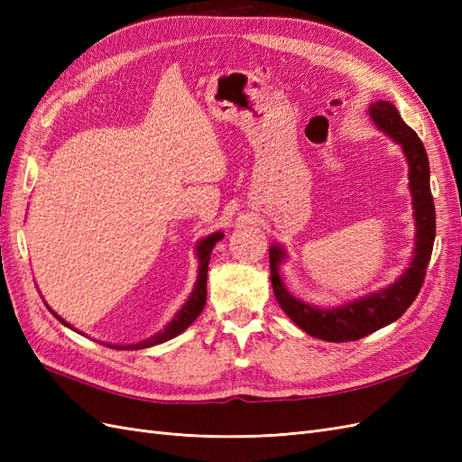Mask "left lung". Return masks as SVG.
Returning <instances> with one entry per match:
<instances>
[{"label":"left lung","instance_id":"8db88e82","mask_svg":"<svg viewBox=\"0 0 462 462\" xmlns=\"http://www.w3.org/2000/svg\"><path fill=\"white\" fill-rule=\"evenodd\" d=\"M368 111L375 127L402 148L409 163V190L412 197V216L416 226L412 260L409 268L393 283L380 291H374L366 297H358L355 300L333 306V309H319V306L304 302L289 292L282 273H279V265L287 260V250L282 245L270 246L272 287L282 310L302 331L316 339L331 343L366 337V335L393 324L395 319L407 312L422 289L433 241H436V208H433L430 190V162L422 141L401 119L397 107L391 102H372Z\"/></svg>","mask_w":462,"mask_h":462}]
</instances>
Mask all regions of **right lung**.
I'll return each mask as SVG.
<instances>
[{
  "label": "right lung",
  "instance_id": "obj_1",
  "mask_svg": "<svg viewBox=\"0 0 462 462\" xmlns=\"http://www.w3.org/2000/svg\"><path fill=\"white\" fill-rule=\"evenodd\" d=\"M223 239V233L216 231L212 235L204 236L202 241H199L197 245V258H199V275H197V283H194V289L190 292V297L187 299V302L180 306V310L173 316V319L167 324L163 329H160L158 333L150 335L148 339L144 341H138V343H127V345H111V343H102L109 348H117V351H138V348H148L153 345H160L170 341L173 337H177L179 333H183L194 319L200 316V312L204 310V304H206V279H208V263H209V254H212V250L216 246V243H219ZM50 309V306H48ZM50 312L58 318L63 326H67L69 329H73L77 333H80L79 329H75L69 321H65L61 316L55 314L51 309Z\"/></svg>",
  "mask_w": 462,
  "mask_h": 462
}]
</instances>
